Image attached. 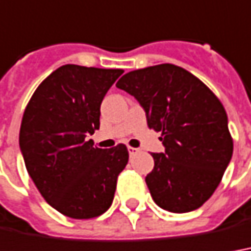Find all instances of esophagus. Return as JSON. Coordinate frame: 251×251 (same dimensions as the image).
<instances>
[{
  "mask_svg": "<svg viewBox=\"0 0 251 251\" xmlns=\"http://www.w3.org/2000/svg\"><path fill=\"white\" fill-rule=\"evenodd\" d=\"M127 151H129V155L133 156V155H136L139 152V148H133V147H127Z\"/></svg>",
  "mask_w": 251,
  "mask_h": 251,
  "instance_id": "34e87169",
  "label": "esophagus"
}]
</instances>
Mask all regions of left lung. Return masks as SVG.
Listing matches in <instances>:
<instances>
[{"mask_svg": "<svg viewBox=\"0 0 251 251\" xmlns=\"http://www.w3.org/2000/svg\"><path fill=\"white\" fill-rule=\"evenodd\" d=\"M117 88L139 101L150 129L162 132L165 151L151 154L155 165L146 177L155 203L172 213L201 207L232 158L221 101L201 79L175 64L130 71Z\"/></svg>", "mask_w": 251, "mask_h": 251, "instance_id": "obj_1", "label": "left lung"}]
</instances>
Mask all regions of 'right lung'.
Masks as SVG:
<instances>
[{
    "mask_svg": "<svg viewBox=\"0 0 251 251\" xmlns=\"http://www.w3.org/2000/svg\"><path fill=\"white\" fill-rule=\"evenodd\" d=\"M122 70L66 64L34 92L25 107L19 146L41 195L61 214L93 219L110 209L129 152L89 140L100 127V104Z\"/></svg>",
    "mask_w": 251,
    "mask_h": 251,
    "instance_id": "1",
    "label": "right lung"
}]
</instances>
